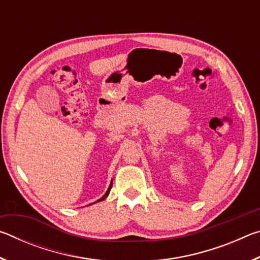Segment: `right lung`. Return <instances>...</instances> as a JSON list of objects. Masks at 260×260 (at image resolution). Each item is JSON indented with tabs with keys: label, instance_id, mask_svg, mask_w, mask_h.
<instances>
[{
	"label": "right lung",
	"instance_id": "obj_1",
	"mask_svg": "<svg viewBox=\"0 0 260 260\" xmlns=\"http://www.w3.org/2000/svg\"><path fill=\"white\" fill-rule=\"evenodd\" d=\"M111 187H112V181H111V183H110V186H109V189H108V190H107V192H105V193H104V195H103L102 197H101V199H100V200H98V201H96V202H101V201H103V200H105V199H107V197H108V195H109V193H110V190H111ZM96 202H95V203H96Z\"/></svg>",
	"mask_w": 260,
	"mask_h": 260
}]
</instances>
